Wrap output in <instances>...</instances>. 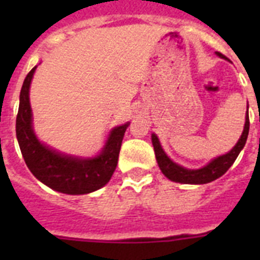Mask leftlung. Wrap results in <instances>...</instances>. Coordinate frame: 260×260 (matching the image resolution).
<instances>
[{
	"mask_svg": "<svg viewBox=\"0 0 260 260\" xmlns=\"http://www.w3.org/2000/svg\"><path fill=\"white\" fill-rule=\"evenodd\" d=\"M217 56L222 59H226L225 56L220 52H216ZM248 131H250V118H248V109H247L246 114V122H244V129L238 140V143L235 144V147L231 151H228L226 154L220 155L217 158L212 159L209 163H206L205 166L201 169H186V167L178 165V163L173 162L165 150L160 146L158 136L155 134L151 135V140H152V146H154L155 156H156V162L165 177H167L170 181L178 182V183H190V185H202V183H209V182L217 179L221 175L228 171L236 158L240 154V151L244 148L248 138Z\"/></svg>",
	"mask_w": 260,
	"mask_h": 260,
	"instance_id": "8db88e82",
	"label": "left lung"
}]
</instances>
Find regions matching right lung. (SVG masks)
<instances>
[{"instance_id":"obj_1","label":"right lung","mask_w":260,"mask_h":260,"mask_svg":"<svg viewBox=\"0 0 260 260\" xmlns=\"http://www.w3.org/2000/svg\"><path fill=\"white\" fill-rule=\"evenodd\" d=\"M36 67L24 79L16 118V136L22 158L36 179L55 191L71 196L93 193L105 186L113 175L129 122L112 128L101 151L89 158L63 154L46 146L35 134L29 102V87Z\"/></svg>"}]
</instances>
